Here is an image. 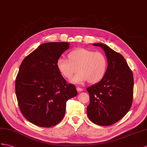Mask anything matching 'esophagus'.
Returning <instances> with one entry per match:
<instances>
[{
  "mask_svg": "<svg viewBox=\"0 0 147 147\" xmlns=\"http://www.w3.org/2000/svg\"><path fill=\"white\" fill-rule=\"evenodd\" d=\"M77 90L78 92H81L82 91H83V88H80V87H78L77 88Z\"/></svg>",
  "mask_w": 147,
  "mask_h": 147,
  "instance_id": "esophagus-1",
  "label": "esophagus"
}]
</instances>
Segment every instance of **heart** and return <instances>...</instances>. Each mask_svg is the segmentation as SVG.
Returning a JSON list of instances; mask_svg holds the SVG:
<instances>
[{
    "label": "heart",
    "instance_id": "obj_1",
    "mask_svg": "<svg viewBox=\"0 0 147 147\" xmlns=\"http://www.w3.org/2000/svg\"><path fill=\"white\" fill-rule=\"evenodd\" d=\"M68 59L60 57L57 61V69L63 77L70 78V82L82 84L88 80L95 83L102 79L107 70V62L105 56L100 52H94L86 49H78L71 52Z\"/></svg>",
    "mask_w": 147,
    "mask_h": 147
}]
</instances>
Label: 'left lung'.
Wrapping results in <instances>:
<instances>
[{"instance_id":"left-lung-1","label":"left lung","mask_w":147,"mask_h":147,"mask_svg":"<svg viewBox=\"0 0 147 147\" xmlns=\"http://www.w3.org/2000/svg\"><path fill=\"white\" fill-rule=\"evenodd\" d=\"M92 45L104 51L108 67L102 79L87 88L90 95L87 115L95 124L109 126L122 119L130 109L134 94L133 73L120 53L102 43Z\"/></svg>"}]
</instances>
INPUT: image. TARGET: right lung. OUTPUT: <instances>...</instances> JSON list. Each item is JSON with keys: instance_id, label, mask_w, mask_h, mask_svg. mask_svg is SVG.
<instances>
[{"instance_id": "add662e5", "label": "right lung", "mask_w": 147, "mask_h": 147, "mask_svg": "<svg viewBox=\"0 0 147 147\" xmlns=\"http://www.w3.org/2000/svg\"><path fill=\"white\" fill-rule=\"evenodd\" d=\"M68 42L39 45L24 59L16 80L19 109L26 119L37 126L51 127L65 115L66 102L77 95L75 85L67 84L57 61L69 48Z\"/></svg>"}]
</instances>
